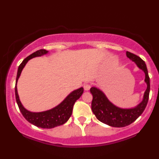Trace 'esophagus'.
Wrapping results in <instances>:
<instances>
[{"label":"esophagus","instance_id":"1","mask_svg":"<svg viewBox=\"0 0 159 159\" xmlns=\"http://www.w3.org/2000/svg\"><path fill=\"white\" fill-rule=\"evenodd\" d=\"M84 89L86 91L89 90V89H90V85H89V84H84Z\"/></svg>","mask_w":159,"mask_h":159}]
</instances>
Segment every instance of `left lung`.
I'll list each match as a JSON object with an SVG mask.
<instances>
[{
    "instance_id": "1",
    "label": "left lung",
    "mask_w": 159,
    "mask_h": 159,
    "mask_svg": "<svg viewBox=\"0 0 159 159\" xmlns=\"http://www.w3.org/2000/svg\"><path fill=\"white\" fill-rule=\"evenodd\" d=\"M126 54L127 58L134 61L137 66L145 73V82L147 83V87L144 93L143 101L140 104L135 108L132 109L117 107L108 100L104 93H102L98 88L93 87L90 89V92L93 95L91 106L93 113L102 123L114 127H124L135 121L146 108L150 94V77L147 72L146 64L140 57L133 53L127 52Z\"/></svg>"
}]
</instances>
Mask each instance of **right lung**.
Segmentation results:
<instances>
[{
	"label": "right lung",
	"mask_w": 159,
	"mask_h": 159,
	"mask_svg": "<svg viewBox=\"0 0 159 159\" xmlns=\"http://www.w3.org/2000/svg\"><path fill=\"white\" fill-rule=\"evenodd\" d=\"M47 52H48V51H47L46 49H39V50L36 51L32 54L29 55L22 61L21 64L19 65L18 66L15 92L17 104L18 105L19 110L22 113L23 116L30 123L32 124L36 127L49 129V128H53L57 127V126L62 125V124L66 123L68 121V119L72 115V109H73L75 103L83 94L84 88L81 87L79 89H76V90L72 92L60 104L55 107V108L52 109V110L41 112H32L26 110L23 107L20 100H19L18 90H17L16 87L17 82H18L19 76L21 73L22 70L30 59L35 58V57L41 56V55L47 54Z\"/></svg>",
	"instance_id": "obj_1"
}]
</instances>
